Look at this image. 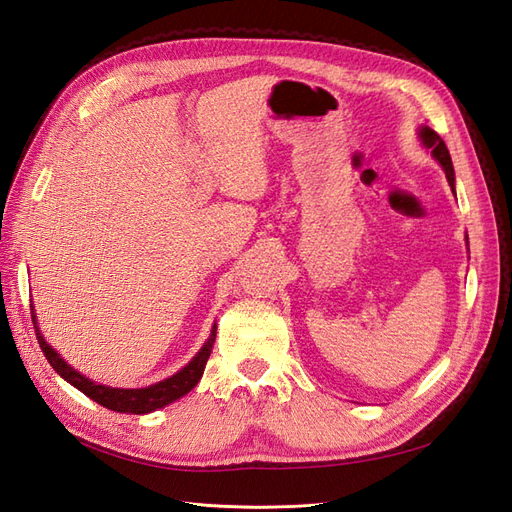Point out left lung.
Masks as SVG:
<instances>
[{
  "instance_id": "8db88e82",
  "label": "left lung",
  "mask_w": 512,
  "mask_h": 512,
  "mask_svg": "<svg viewBox=\"0 0 512 512\" xmlns=\"http://www.w3.org/2000/svg\"><path fill=\"white\" fill-rule=\"evenodd\" d=\"M421 141L427 149H431V156L442 164L446 179H448V185H451L453 192H455V170H453V162H451V153H448L440 134L425 126V128H421Z\"/></svg>"
}]
</instances>
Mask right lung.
Segmentation results:
<instances>
[{
	"instance_id": "1",
	"label": "right lung",
	"mask_w": 512,
	"mask_h": 512,
	"mask_svg": "<svg viewBox=\"0 0 512 512\" xmlns=\"http://www.w3.org/2000/svg\"><path fill=\"white\" fill-rule=\"evenodd\" d=\"M34 320V329H36V337L38 344L46 356V361L51 363V367L57 371V374L68 380L76 389L83 391L89 399H94L96 404L115 410V412H130V414H147L158 408H164L168 404H173L175 399L188 395L194 386L198 384V380L203 378L205 365L209 361L211 348L215 344V327L207 339V344L200 348V352L194 356V359L185 365L181 371L173 378H166L158 384H151L147 389H111V386L104 384H96L91 382L89 378L81 376L79 371H74L68 363H64V359H59V354L44 342L42 333L36 327V316H32Z\"/></svg>"
}]
</instances>
